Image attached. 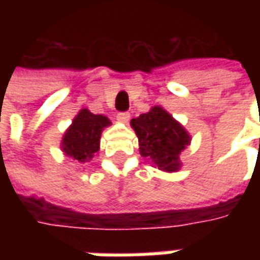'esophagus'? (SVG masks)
<instances>
[{
    "mask_svg": "<svg viewBox=\"0 0 260 260\" xmlns=\"http://www.w3.org/2000/svg\"><path fill=\"white\" fill-rule=\"evenodd\" d=\"M131 114L128 111H121V113H117V119H118L119 122H128V119H129Z\"/></svg>",
    "mask_w": 260,
    "mask_h": 260,
    "instance_id": "1",
    "label": "esophagus"
}]
</instances>
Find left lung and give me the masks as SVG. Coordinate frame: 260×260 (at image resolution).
Segmentation results:
<instances>
[{
  "instance_id": "left-lung-1",
  "label": "left lung",
  "mask_w": 260,
  "mask_h": 260,
  "mask_svg": "<svg viewBox=\"0 0 260 260\" xmlns=\"http://www.w3.org/2000/svg\"><path fill=\"white\" fill-rule=\"evenodd\" d=\"M139 139V150L143 157L164 171L180 169V153L189 145L186 131L161 107H153L131 121Z\"/></svg>"
}]
</instances>
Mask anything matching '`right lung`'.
<instances>
[{"label": "right lung", "mask_w": 260, "mask_h": 260, "mask_svg": "<svg viewBox=\"0 0 260 260\" xmlns=\"http://www.w3.org/2000/svg\"><path fill=\"white\" fill-rule=\"evenodd\" d=\"M110 119L100 114H91L89 110H80L62 139V150L67 156L78 161L79 166L89 164L99 152L100 135Z\"/></svg>", "instance_id": "obj_1"}]
</instances>
